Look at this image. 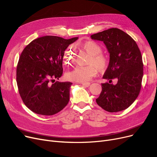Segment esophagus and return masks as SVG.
Here are the masks:
<instances>
[{
  "label": "esophagus",
  "instance_id": "esophagus-1",
  "mask_svg": "<svg viewBox=\"0 0 157 157\" xmlns=\"http://www.w3.org/2000/svg\"><path fill=\"white\" fill-rule=\"evenodd\" d=\"M78 84H82L85 87H89V86H90V83H89V82H82V83H78Z\"/></svg>",
  "mask_w": 157,
  "mask_h": 157
}]
</instances>
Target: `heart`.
I'll use <instances>...</instances> for the list:
<instances>
[{
  "mask_svg": "<svg viewBox=\"0 0 157 157\" xmlns=\"http://www.w3.org/2000/svg\"><path fill=\"white\" fill-rule=\"evenodd\" d=\"M79 48L89 54L90 57L87 61L88 66H77L67 73L66 78L69 80L82 82L90 80L98 73L105 71L109 65L108 59L101 54L102 49L99 44L93 41H87L79 44ZM74 55L69 50H67L64 56V63L70 64L74 61Z\"/></svg>",
  "mask_w": 157,
  "mask_h": 157,
  "instance_id": "b5f03b06",
  "label": "heart"
}]
</instances>
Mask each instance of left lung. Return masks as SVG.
<instances>
[{"instance_id":"obj_1","label":"left lung","mask_w":157,"mask_h":157,"mask_svg":"<svg viewBox=\"0 0 157 157\" xmlns=\"http://www.w3.org/2000/svg\"><path fill=\"white\" fill-rule=\"evenodd\" d=\"M91 38L101 41L110 54L108 68L103 78L115 79L116 85L101 84L102 90L96 101L103 109L116 113L129 107L139 94L143 77L140 51L130 36L117 28L94 34Z\"/></svg>"}]
</instances>
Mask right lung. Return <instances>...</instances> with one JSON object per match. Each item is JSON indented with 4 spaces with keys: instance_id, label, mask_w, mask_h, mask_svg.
<instances>
[{
    "instance_id": "1",
    "label": "right lung",
    "mask_w": 157,
    "mask_h": 157,
    "mask_svg": "<svg viewBox=\"0 0 157 157\" xmlns=\"http://www.w3.org/2000/svg\"><path fill=\"white\" fill-rule=\"evenodd\" d=\"M77 39L45 36L33 40L22 51L17 68V82L22 101L34 113L52 116L68 103L72 83L55 79L63 74L65 50Z\"/></svg>"
}]
</instances>
